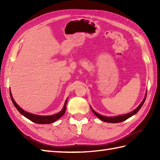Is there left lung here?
<instances>
[{
  "label": "left lung",
  "instance_id": "8db88e82",
  "mask_svg": "<svg viewBox=\"0 0 160 160\" xmlns=\"http://www.w3.org/2000/svg\"><path fill=\"white\" fill-rule=\"evenodd\" d=\"M146 98H147V95H146L143 101L142 102L141 104L139 105L138 107L135 108L134 111H132L131 113H129L128 114H126V115H119V116H115V117H107V116H103V115L98 114V113H96V111H95L92 108H91V110H92L93 113L95 114V115H96V116L100 119L101 120H102L105 122H108V123H118V122H123L126 120H127L128 118H129L130 117L132 116V115L136 114L138 111L140 109V108L142 107V105L144 103L145 100H146Z\"/></svg>",
  "mask_w": 160,
  "mask_h": 160
}]
</instances>
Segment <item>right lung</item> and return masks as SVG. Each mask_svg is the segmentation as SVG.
<instances>
[{
    "instance_id": "add662e5",
    "label": "right lung",
    "mask_w": 160,
    "mask_h": 160,
    "mask_svg": "<svg viewBox=\"0 0 160 160\" xmlns=\"http://www.w3.org/2000/svg\"><path fill=\"white\" fill-rule=\"evenodd\" d=\"M9 92H10V97H11L13 105H14V107L16 108V109L18 110L20 113L23 115V116H25V118L29 119V120L32 121L33 122H35V123H37V124H51V123H52V122H54L55 121H56L57 120H58L62 116L66 111V105H67V99L66 100L65 102H64V107H63V108L62 109V111L55 115L42 116V115H38L28 113V112H27L25 111H24L23 109H22V108L16 103V102L14 101V100H13V98L12 96L11 91H9Z\"/></svg>"
}]
</instances>
